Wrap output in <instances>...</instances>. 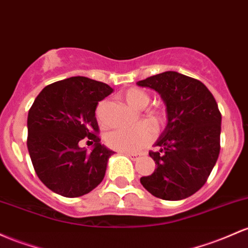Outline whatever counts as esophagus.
<instances>
[{
    "mask_svg": "<svg viewBox=\"0 0 248 248\" xmlns=\"http://www.w3.org/2000/svg\"><path fill=\"white\" fill-rule=\"evenodd\" d=\"M124 154H126L130 160H133V161H135V160H138L139 157L141 156V155L138 154V153H124Z\"/></svg>",
    "mask_w": 248,
    "mask_h": 248,
    "instance_id": "1",
    "label": "esophagus"
}]
</instances>
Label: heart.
Masks as SVG:
<instances>
[{"label":"heart","instance_id":"heart-1","mask_svg":"<svg viewBox=\"0 0 248 248\" xmlns=\"http://www.w3.org/2000/svg\"><path fill=\"white\" fill-rule=\"evenodd\" d=\"M121 97L134 109H143L151 101L148 93L140 88L127 89L122 92ZM96 116L100 121L101 107L97 108ZM143 119L151 123L155 129H159L166 122L167 113L162 107H153L143 113ZM147 122H141L134 128L114 130L107 135L106 143L109 148L118 152H124V153L141 151L146 146H148L153 139V128Z\"/></svg>","mask_w":248,"mask_h":248}]
</instances>
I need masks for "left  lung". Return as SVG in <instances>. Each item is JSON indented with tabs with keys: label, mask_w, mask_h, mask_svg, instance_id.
Masks as SVG:
<instances>
[{
	"label": "left lung",
	"mask_w": 248,
	"mask_h": 248,
	"mask_svg": "<svg viewBox=\"0 0 248 248\" xmlns=\"http://www.w3.org/2000/svg\"><path fill=\"white\" fill-rule=\"evenodd\" d=\"M161 95L168 122L149 152L156 168L141 185L162 200H182L207 181L220 153L221 113L207 87L197 78L165 72L139 81Z\"/></svg>",
	"instance_id": "left-lung-1"
}]
</instances>
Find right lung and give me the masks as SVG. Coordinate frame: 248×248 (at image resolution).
<instances>
[{"label": "right lung", "mask_w": 248, "mask_h": 248, "mask_svg": "<svg viewBox=\"0 0 248 248\" xmlns=\"http://www.w3.org/2000/svg\"><path fill=\"white\" fill-rule=\"evenodd\" d=\"M111 92L100 81L73 76L45 87L29 109L27 146L34 170L62 197H82L105 178L114 152L100 142L95 110ZM84 137L94 145L91 154L78 146Z\"/></svg>", "instance_id": "1"}]
</instances>
